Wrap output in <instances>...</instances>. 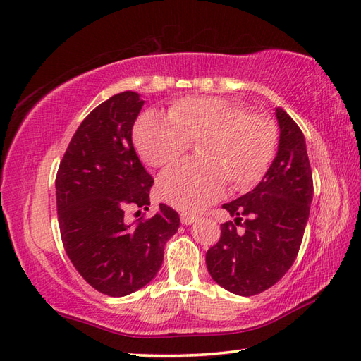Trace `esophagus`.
I'll return each mask as SVG.
<instances>
[{
  "instance_id": "1",
  "label": "esophagus",
  "mask_w": 361,
  "mask_h": 361,
  "mask_svg": "<svg viewBox=\"0 0 361 361\" xmlns=\"http://www.w3.org/2000/svg\"><path fill=\"white\" fill-rule=\"evenodd\" d=\"M196 219L195 214L191 213H180V222L183 224V226H190V224H193Z\"/></svg>"
}]
</instances>
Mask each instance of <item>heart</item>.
Here are the masks:
<instances>
[{
  "instance_id": "b5f03b06",
  "label": "heart",
  "mask_w": 361,
  "mask_h": 361,
  "mask_svg": "<svg viewBox=\"0 0 361 361\" xmlns=\"http://www.w3.org/2000/svg\"><path fill=\"white\" fill-rule=\"evenodd\" d=\"M278 139L274 117L218 97L178 100L168 120L145 114L134 128L135 147L154 168L174 164L190 143L197 145V160L168 168L157 182L162 199L185 212L216 201L227 180L235 190L255 187L276 154Z\"/></svg>"
}]
</instances>
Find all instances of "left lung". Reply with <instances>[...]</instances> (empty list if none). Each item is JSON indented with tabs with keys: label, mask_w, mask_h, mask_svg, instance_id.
Instances as JSON below:
<instances>
[{
	"label": "left lung",
	"mask_w": 361,
	"mask_h": 361,
	"mask_svg": "<svg viewBox=\"0 0 361 361\" xmlns=\"http://www.w3.org/2000/svg\"><path fill=\"white\" fill-rule=\"evenodd\" d=\"M276 118L275 160L252 191L222 205L235 219L221 224L219 241L205 255L214 281L241 296L270 289L292 267L314 196L302 131L281 108ZM238 226L245 230L238 232Z\"/></svg>",
	"instance_id": "obj_1"
}]
</instances>
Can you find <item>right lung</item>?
I'll list each match as a JSON object with an SVG mask.
<instances>
[{
    "label": "right lung",
    "mask_w": 361,
    "mask_h": 361,
    "mask_svg": "<svg viewBox=\"0 0 361 361\" xmlns=\"http://www.w3.org/2000/svg\"><path fill=\"white\" fill-rule=\"evenodd\" d=\"M143 103L137 92L125 91L92 109L72 135L55 179L63 247L85 281L108 296L147 286L180 224L165 204L148 219L126 221L131 208L149 210L154 182L133 145Z\"/></svg>",
    "instance_id": "1"
}]
</instances>
